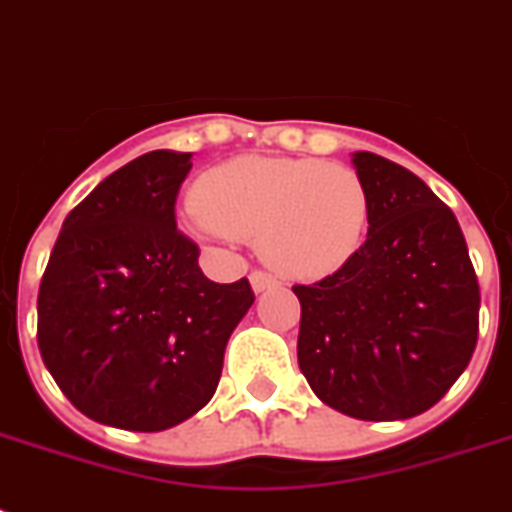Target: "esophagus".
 <instances>
[{"label": "esophagus", "mask_w": 512, "mask_h": 512, "mask_svg": "<svg viewBox=\"0 0 512 512\" xmlns=\"http://www.w3.org/2000/svg\"><path fill=\"white\" fill-rule=\"evenodd\" d=\"M249 281H252V289H255V292H265V289H271L279 284V281L273 279L271 273H265V271H252L249 273Z\"/></svg>", "instance_id": "obj_1"}]
</instances>
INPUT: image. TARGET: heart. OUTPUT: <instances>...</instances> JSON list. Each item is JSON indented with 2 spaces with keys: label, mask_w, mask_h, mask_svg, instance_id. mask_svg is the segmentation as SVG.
Segmentation results:
<instances>
[{
  "label": "heart",
  "mask_w": 512,
  "mask_h": 512,
  "mask_svg": "<svg viewBox=\"0 0 512 512\" xmlns=\"http://www.w3.org/2000/svg\"><path fill=\"white\" fill-rule=\"evenodd\" d=\"M369 191L356 170L321 159L241 156L193 185L188 228L201 239L257 241L281 276H332L364 244Z\"/></svg>",
  "instance_id": "heart-1"
}]
</instances>
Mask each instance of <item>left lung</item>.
<instances>
[{
  "label": "left lung",
  "instance_id": "1",
  "mask_svg": "<svg viewBox=\"0 0 512 512\" xmlns=\"http://www.w3.org/2000/svg\"><path fill=\"white\" fill-rule=\"evenodd\" d=\"M369 191L356 255L300 300L297 361L313 393L356 420L428 412L470 364L481 292L457 217L420 177L353 154Z\"/></svg>",
  "mask_w": 512,
  "mask_h": 512
}]
</instances>
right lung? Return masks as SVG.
<instances>
[{
    "mask_svg": "<svg viewBox=\"0 0 512 512\" xmlns=\"http://www.w3.org/2000/svg\"><path fill=\"white\" fill-rule=\"evenodd\" d=\"M191 154L151 151L63 220L36 300L44 366L90 420L156 433L215 396L228 337L255 292L215 284L177 231Z\"/></svg>",
    "mask_w": 512,
    "mask_h": 512,
    "instance_id": "1",
    "label": "right lung"
}]
</instances>
